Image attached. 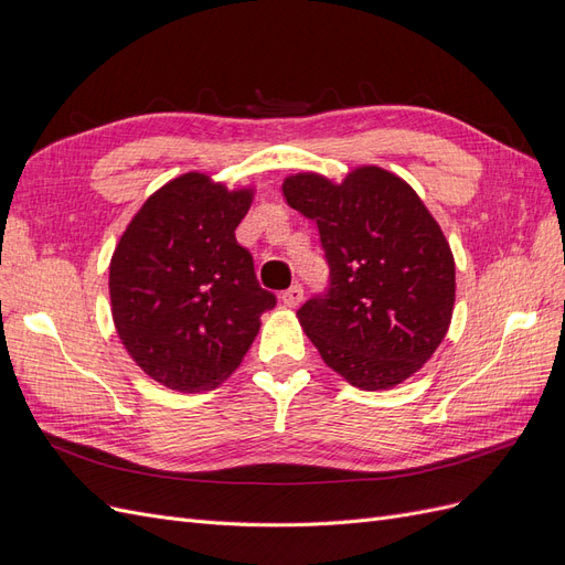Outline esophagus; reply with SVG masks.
Masks as SVG:
<instances>
[{"mask_svg":"<svg viewBox=\"0 0 565 565\" xmlns=\"http://www.w3.org/2000/svg\"><path fill=\"white\" fill-rule=\"evenodd\" d=\"M282 303L289 306V309H297V306L303 301V287L301 285H292L289 289H285V292L280 295Z\"/></svg>","mask_w":565,"mask_h":565,"instance_id":"obj_1","label":"esophagus"}]
</instances>
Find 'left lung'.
Here are the masks:
<instances>
[{"mask_svg": "<svg viewBox=\"0 0 565 565\" xmlns=\"http://www.w3.org/2000/svg\"><path fill=\"white\" fill-rule=\"evenodd\" d=\"M292 210L318 224L330 289L297 318L324 365L363 391L393 388L424 367L455 309V256L413 185L382 167L341 183L316 172L282 181Z\"/></svg>", "mask_w": 565, "mask_h": 565, "instance_id": "1", "label": "left lung"}]
</instances>
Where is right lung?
I'll list each match as a JSON object with an SVG mask.
<instances>
[{
  "label": "right lung",
  "instance_id": "obj_1",
  "mask_svg": "<svg viewBox=\"0 0 565 565\" xmlns=\"http://www.w3.org/2000/svg\"><path fill=\"white\" fill-rule=\"evenodd\" d=\"M254 188L188 172L134 214L110 259L119 341L150 380L181 393L216 388L243 363L276 297L254 276L235 228Z\"/></svg>",
  "mask_w": 565,
  "mask_h": 565
}]
</instances>
